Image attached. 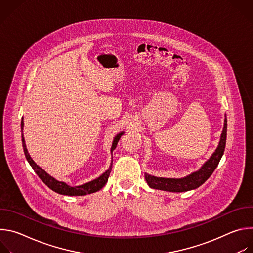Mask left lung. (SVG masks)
Returning <instances> with one entry per match:
<instances>
[{
	"label": "left lung",
	"instance_id": "8db88e82",
	"mask_svg": "<svg viewBox=\"0 0 253 253\" xmlns=\"http://www.w3.org/2000/svg\"><path fill=\"white\" fill-rule=\"evenodd\" d=\"M226 132H227V119H224V126L220 136L218 147L211 157L202 165V167L191 173L184 178H163L155 177L145 173V179L147 184L154 189L170 191V192H184L195 189L202 185L206 180L212 175L213 171L217 167L225 149L226 144Z\"/></svg>",
	"mask_w": 253,
	"mask_h": 253
}]
</instances>
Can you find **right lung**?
<instances>
[{"label":"right lung","instance_id":"obj_1","mask_svg":"<svg viewBox=\"0 0 253 253\" xmlns=\"http://www.w3.org/2000/svg\"><path fill=\"white\" fill-rule=\"evenodd\" d=\"M23 129H24V122H23V118H22V122H21V130H22V143H23V149H24V153L26 156V159L28 160V162L30 163V165L32 166V168L34 169V171L36 172L42 181L53 191L62 194V195H69V196H82V195H87V194H91L94 192L99 191L101 188H103V186L107 183L108 178H109L110 172H111V167L112 164L110 165L109 169L106 170L100 177L92 180V181L85 183L83 185H79V186H70L68 184H66L65 182L62 181H58L54 177H52L51 175H49L44 169H42L39 165L36 164L34 162V160L31 158L27 147H26V143H25V139H24V135H23ZM124 134V132H121L119 134H117L113 140L112 143V147H111V153L113 152V150L116 148L117 143L119 141V139L121 138V136Z\"/></svg>","mask_w":253,"mask_h":253}]
</instances>
